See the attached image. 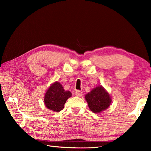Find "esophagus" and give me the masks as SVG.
Returning a JSON list of instances; mask_svg holds the SVG:
<instances>
[{
	"label": "esophagus",
	"instance_id": "esophagus-1",
	"mask_svg": "<svg viewBox=\"0 0 151 151\" xmlns=\"http://www.w3.org/2000/svg\"><path fill=\"white\" fill-rule=\"evenodd\" d=\"M75 94L76 96H82V95H83V92L81 91H76L75 92Z\"/></svg>",
	"mask_w": 151,
	"mask_h": 151
}]
</instances>
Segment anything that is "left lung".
Instances as JSON below:
<instances>
[{
	"instance_id": "1",
	"label": "left lung",
	"mask_w": 151,
	"mask_h": 151,
	"mask_svg": "<svg viewBox=\"0 0 151 151\" xmlns=\"http://www.w3.org/2000/svg\"><path fill=\"white\" fill-rule=\"evenodd\" d=\"M85 99L89 109L94 113H99L111 105V99L103 86H98L86 94Z\"/></svg>"
}]
</instances>
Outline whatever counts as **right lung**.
Returning <instances> with one entry per match:
<instances>
[{"instance_id":"right-lung-1","label":"right lung","mask_w":151,"mask_h":151,"mask_svg":"<svg viewBox=\"0 0 151 151\" xmlns=\"http://www.w3.org/2000/svg\"><path fill=\"white\" fill-rule=\"evenodd\" d=\"M71 93L65 91L61 84L58 82L53 83L47 91L45 96V104L48 109L54 112H59L64 109L67 99L71 96Z\"/></svg>"}]
</instances>
